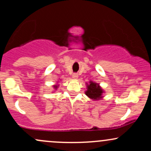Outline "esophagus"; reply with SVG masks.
<instances>
[{"instance_id":"esophagus-1","label":"esophagus","mask_w":151,"mask_h":151,"mask_svg":"<svg viewBox=\"0 0 151 151\" xmlns=\"http://www.w3.org/2000/svg\"><path fill=\"white\" fill-rule=\"evenodd\" d=\"M72 78H73L74 79H77L78 78V74L74 73L73 74H72Z\"/></svg>"}]
</instances>
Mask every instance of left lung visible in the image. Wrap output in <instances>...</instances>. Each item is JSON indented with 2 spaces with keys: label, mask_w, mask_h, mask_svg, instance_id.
<instances>
[{
  "label": "left lung",
  "mask_w": 151,
  "mask_h": 151,
  "mask_svg": "<svg viewBox=\"0 0 151 151\" xmlns=\"http://www.w3.org/2000/svg\"><path fill=\"white\" fill-rule=\"evenodd\" d=\"M87 90L85 93L88 97L93 100H97L101 99V95L103 93V90L99 85L93 81H89V84H87Z\"/></svg>",
  "instance_id": "8db88e82"
}]
</instances>
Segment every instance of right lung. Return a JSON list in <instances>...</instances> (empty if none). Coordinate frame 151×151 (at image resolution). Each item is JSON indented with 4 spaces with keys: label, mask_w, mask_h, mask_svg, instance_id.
Here are the masks:
<instances>
[{
    "label": "right lung",
    "mask_w": 151,
    "mask_h": 151,
    "mask_svg": "<svg viewBox=\"0 0 151 151\" xmlns=\"http://www.w3.org/2000/svg\"><path fill=\"white\" fill-rule=\"evenodd\" d=\"M58 85H55V86H54V88H55V89H58Z\"/></svg>",
    "instance_id": "obj_1"
}]
</instances>
